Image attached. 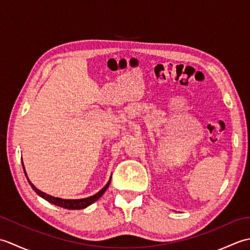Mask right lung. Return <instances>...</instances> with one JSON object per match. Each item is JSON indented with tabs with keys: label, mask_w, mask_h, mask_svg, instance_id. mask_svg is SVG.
<instances>
[{
	"label": "right lung",
	"mask_w": 250,
	"mask_h": 250,
	"mask_svg": "<svg viewBox=\"0 0 250 250\" xmlns=\"http://www.w3.org/2000/svg\"><path fill=\"white\" fill-rule=\"evenodd\" d=\"M22 167H23V171L25 173V169H24V166L22 163ZM25 176H26V173H25ZM28 178V177H26ZM110 180H111V176L108 180V183L106 184L104 187L101 189L98 193H95L91 196H88V198H84V199H76V200H66V199H61V198H56V196H52L50 194H47L45 192H43V191H41L37 189L35 186L32 184L30 182V179L28 178V182L30 184V186L32 187V189H33L35 192L39 194L41 198L45 199L46 201H48L49 203L54 204V205H57V206H60V207H63V208H66V209H83V208H86V207H88L89 205H91L92 203H94L95 201H98L101 196H102L104 194V192L106 191V189L108 188V186L110 184Z\"/></svg>",
	"instance_id": "add662e5"
}]
</instances>
